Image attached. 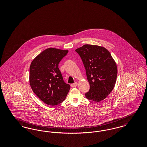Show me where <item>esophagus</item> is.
Segmentation results:
<instances>
[{"mask_svg": "<svg viewBox=\"0 0 147 147\" xmlns=\"http://www.w3.org/2000/svg\"><path fill=\"white\" fill-rule=\"evenodd\" d=\"M77 85H78V83H74V84H71V86L72 88H76V86H77Z\"/></svg>", "mask_w": 147, "mask_h": 147, "instance_id": "34e87169", "label": "esophagus"}]
</instances>
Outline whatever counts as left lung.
<instances>
[{"label":"left lung","mask_w":147,"mask_h":147,"mask_svg":"<svg viewBox=\"0 0 147 147\" xmlns=\"http://www.w3.org/2000/svg\"><path fill=\"white\" fill-rule=\"evenodd\" d=\"M80 56L90 84L85 96L100 102L108 96L114 88L117 76V67L110 52L102 46L84 45L76 49Z\"/></svg>","instance_id":"1"}]
</instances>
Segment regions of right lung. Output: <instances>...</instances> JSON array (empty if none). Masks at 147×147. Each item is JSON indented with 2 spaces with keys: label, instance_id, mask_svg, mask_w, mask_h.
Returning a JSON list of instances; mask_svg holds the SVG:
<instances>
[{
  "label": "right lung",
  "instance_id": "1",
  "mask_svg": "<svg viewBox=\"0 0 147 147\" xmlns=\"http://www.w3.org/2000/svg\"><path fill=\"white\" fill-rule=\"evenodd\" d=\"M68 50L49 48L32 60L30 67L29 82L36 96L51 106L62 102L69 91L58 68V64Z\"/></svg>",
  "mask_w": 147,
  "mask_h": 147
}]
</instances>
